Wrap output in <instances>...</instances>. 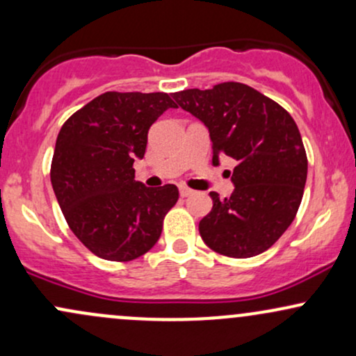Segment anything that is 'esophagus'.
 <instances>
[{
    "instance_id": "1",
    "label": "esophagus",
    "mask_w": 356,
    "mask_h": 356,
    "mask_svg": "<svg viewBox=\"0 0 356 356\" xmlns=\"http://www.w3.org/2000/svg\"><path fill=\"white\" fill-rule=\"evenodd\" d=\"M179 192H181V197H189V195L194 194V191L189 189V187H186V186L179 187Z\"/></svg>"
}]
</instances>
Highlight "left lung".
<instances>
[{
	"label": "left lung",
	"mask_w": 356,
	"mask_h": 356,
	"mask_svg": "<svg viewBox=\"0 0 356 356\" xmlns=\"http://www.w3.org/2000/svg\"><path fill=\"white\" fill-rule=\"evenodd\" d=\"M172 97L209 130L212 164L219 165L222 155L236 161L231 197L209 194L212 209L199 222L202 241L229 257L261 254L288 229L303 199L308 159L296 122L238 81Z\"/></svg>",
	"instance_id": "8db88e82"
}]
</instances>
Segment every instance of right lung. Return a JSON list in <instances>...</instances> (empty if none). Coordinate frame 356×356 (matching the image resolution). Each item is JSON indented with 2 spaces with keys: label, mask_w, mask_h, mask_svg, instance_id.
Segmentation results:
<instances>
[{
  "label": "right lung",
  "mask_w": 356,
  "mask_h": 356,
  "mask_svg": "<svg viewBox=\"0 0 356 356\" xmlns=\"http://www.w3.org/2000/svg\"><path fill=\"white\" fill-rule=\"evenodd\" d=\"M167 108V93L107 92L61 127L51 161V186L73 234L95 256L132 261L161 238L177 202L174 184L145 187L136 181L150 125Z\"/></svg>",
  "instance_id": "right-lung-1"
}]
</instances>
